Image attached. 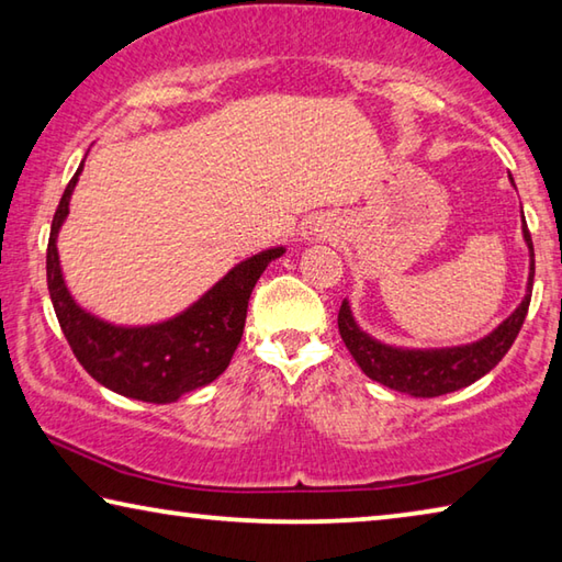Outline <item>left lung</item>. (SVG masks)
Segmentation results:
<instances>
[{
    "mask_svg": "<svg viewBox=\"0 0 562 562\" xmlns=\"http://www.w3.org/2000/svg\"><path fill=\"white\" fill-rule=\"evenodd\" d=\"M513 180V178H510ZM522 237L530 247V278H528V292L518 310L503 322L498 329H493L488 337L465 347H451V349H396L382 345L361 331L357 327L355 317H351L349 302L345 300L339 307V335L345 339L349 355L355 357L369 379L384 384L396 392L431 398L456 392L473 384L475 379L488 374L498 361L506 357L513 341H516L518 331L526 322L528 307H530V292H532V274H536V255H532V240L528 233V225L522 223Z\"/></svg>",
    "mask_w": 562,
    "mask_h": 562,
    "instance_id": "obj_1",
    "label": "left lung"
}]
</instances>
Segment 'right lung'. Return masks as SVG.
I'll use <instances>...</instances> for the list:
<instances>
[{
	"label": "right lung",
	"instance_id": "obj_1",
	"mask_svg": "<svg viewBox=\"0 0 562 562\" xmlns=\"http://www.w3.org/2000/svg\"><path fill=\"white\" fill-rule=\"evenodd\" d=\"M81 168L83 164L64 190L46 247V282L56 319L74 357L99 384L138 402L170 404L225 372L240 345L255 282L284 247H272L235 265L213 290L173 319L150 327L109 325L74 302L56 252V235L69 215V198Z\"/></svg>",
	"mask_w": 562,
	"mask_h": 562
}]
</instances>
